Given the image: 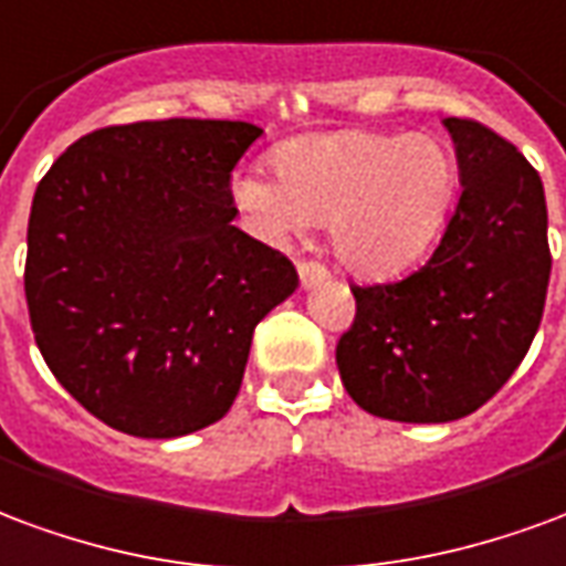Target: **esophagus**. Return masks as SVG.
<instances>
[{"mask_svg": "<svg viewBox=\"0 0 566 566\" xmlns=\"http://www.w3.org/2000/svg\"><path fill=\"white\" fill-rule=\"evenodd\" d=\"M298 277H301V286H316V283H323V280L328 277V271H325L319 262L301 259V262H298Z\"/></svg>", "mask_w": 566, "mask_h": 566, "instance_id": "34e87169", "label": "esophagus"}]
</instances>
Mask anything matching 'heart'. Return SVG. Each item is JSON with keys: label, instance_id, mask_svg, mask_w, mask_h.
<instances>
[{"label": "heart", "instance_id": "obj_1", "mask_svg": "<svg viewBox=\"0 0 566 566\" xmlns=\"http://www.w3.org/2000/svg\"><path fill=\"white\" fill-rule=\"evenodd\" d=\"M274 171H243L234 201L274 238L328 226L334 255L389 277L431 247L455 196V156L434 135L332 132L283 144Z\"/></svg>", "mask_w": 566, "mask_h": 566}]
</instances>
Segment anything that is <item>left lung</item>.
<instances>
[{"label":"left lung","instance_id":"1","mask_svg":"<svg viewBox=\"0 0 566 566\" xmlns=\"http://www.w3.org/2000/svg\"><path fill=\"white\" fill-rule=\"evenodd\" d=\"M461 196L419 271L349 286L356 319L337 340L349 398L395 422H452L494 398L543 319L552 253L543 180L480 119L449 117Z\"/></svg>","mask_w":566,"mask_h":566}]
</instances>
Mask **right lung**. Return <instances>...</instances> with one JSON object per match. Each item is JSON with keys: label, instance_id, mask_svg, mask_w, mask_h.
<instances>
[{"label": "right lung", "instance_id": "right-lung-1", "mask_svg": "<svg viewBox=\"0 0 566 566\" xmlns=\"http://www.w3.org/2000/svg\"><path fill=\"white\" fill-rule=\"evenodd\" d=\"M262 135L241 119H144L77 138L41 177L27 307L74 401L132 437L229 413L253 332L298 274L232 226V171Z\"/></svg>", "mask_w": 566, "mask_h": 566}]
</instances>
